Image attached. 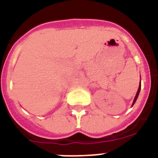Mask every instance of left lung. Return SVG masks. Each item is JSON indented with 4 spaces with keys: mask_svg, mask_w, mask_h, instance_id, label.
Wrapping results in <instances>:
<instances>
[{
    "mask_svg": "<svg viewBox=\"0 0 158 158\" xmlns=\"http://www.w3.org/2000/svg\"><path fill=\"white\" fill-rule=\"evenodd\" d=\"M140 88H141V85H140V83H139V88H138V91H137L136 92V95H135V99H134V101H133V104L132 106L135 104V102L137 100V97H138V96H139V91H140Z\"/></svg>",
    "mask_w": 158,
    "mask_h": 158,
    "instance_id": "obj_1",
    "label": "left lung"
}]
</instances>
